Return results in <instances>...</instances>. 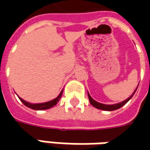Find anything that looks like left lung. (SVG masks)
I'll return each mask as SVG.
<instances>
[{"label": "left lung", "mask_w": 150, "mask_h": 150, "mask_svg": "<svg viewBox=\"0 0 150 150\" xmlns=\"http://www.w3.org/2000/svg\"><path fill=\"white\" fill-rule=\"evenodd\" d=\"M137 88H138V87H137ZM134 92V93L132 94V95L130 96L129 98H127L126 100H124V102H122V103H117V104H112V105H106V104H103V103H98V102H96L95 100H93V98H92V97L88 94V98H89L90 101V103L93 105V107H95L97 108H98V109H102V110H105V111H112V110H116V109H118V108H120L121 107H123L128 102V101L129 100L130 98L134 96V93L136 92V90Z\"/></svg>", "instance_id": "obj_1"}]
</instances>
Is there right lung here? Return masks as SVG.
Here are the masks:
<instances>
[{"instance_id": "1", "label": "right lung", "mask_w": 150, "mask_h": 150, "mask_svg": "<svg viewBox=\"0 0 150 150\" xmlns=\"http://www.w3.org/2000/svg\"><path fill=\"white\" fill-rule=\"evenodd\" d=\"M62 95V91L61 92L60 94L57 96L55 99H53V100L47 102V103H37V104H32V103H27V102L24 101L23 99H21V98H20V100L22 102V103H23L24 105H26V107H28V108H30L35 109V110H45V109H48L50 108L55 106V105L58 103V101L60 100Z\"/></svg>"}]
</instances>
